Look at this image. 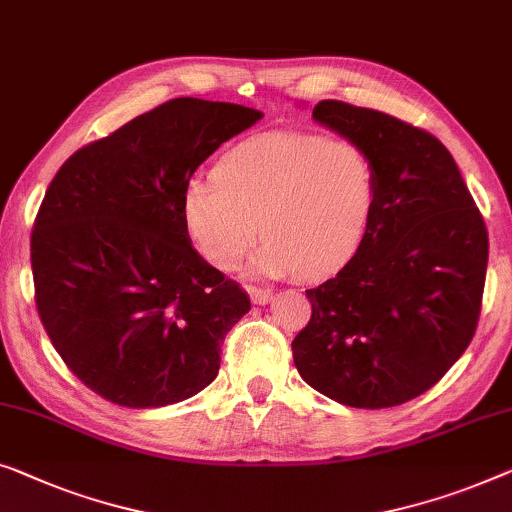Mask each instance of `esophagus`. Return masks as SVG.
<instances>
[{"instance_id":"1","label":"esophagus","mask_w":512,"mask_h":512,"mask_svg":"<svg viewBox=\"0 0 512 512\" xmlns=\"http://www.w3.org/2000/svg\"><path fill=\"white\" fill-rule=\"evenodd\" d=\"M249 298L254 305H268L272 300V291L270 288H261V286H249Z\"/></svg>"}]
</instances>
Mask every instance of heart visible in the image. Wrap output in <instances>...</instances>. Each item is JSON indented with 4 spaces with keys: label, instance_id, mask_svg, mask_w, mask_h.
Instances as JSON below:
<instances>
[{
    "label": "heart",
    "instance_id": "b5f03b06",
    "mask_svg": "<svg viewBox=\"0 0 512 512\" xmlns=\"http://www.w3.org/2000/svg\"><path fill=\"white\" fill-rule=\"evenodd\" d=\"M376 166L365 147L307 131H265L228 150L210 180L184 184V231L207 263L233 270L258 233L256 274L344 265L365 238L376 205Z\"/></svg>",
    "mask_w": 512,
    "mask_h": 512
}]
</instances>
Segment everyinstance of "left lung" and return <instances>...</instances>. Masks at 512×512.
Instances as JSON below:
<instances>
[{
	"label": "left lung",
	"instance_id": "1",
	"mask_svg": "<svg viewBox=\"0 0 512 512\" xmlns=\"http://www.w3.org/2000/svg\"><path fill=\"white\" fill-rule=\"evenodd\" d=\"M311 117L365 147L379 189L355 256L307 291L311 318L293 339V362L339 404L399 406L441 381L473 339L490 254L485 221L432 133L330 99Z\"/></svg>",
	"mask_w": 512,
	"mask_h": 512
}]
</instances>
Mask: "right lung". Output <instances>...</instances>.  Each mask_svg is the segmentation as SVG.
Masks as SVG:
<instances>
[{
	"mask_svg": "<svg viewBox=\"0 0 512 512\" xmlns=\"http://www.w3.org/2000/svg\"><path fill=\"white\" fill-rule=\"evenodd\" d=\"M263 113L166 101L57 170L32 231L36 309L66 367L108 402L159 409L219 374L249 295L184 231V184Z\"/></svg>",
	"mask_w": 512,
	"mask_h": 512,
	"instance_id": "obj_1",
	"label": "right lung"
}]
</instances>
